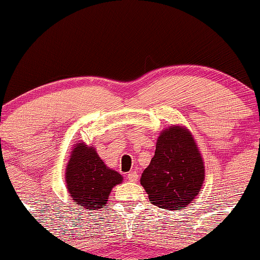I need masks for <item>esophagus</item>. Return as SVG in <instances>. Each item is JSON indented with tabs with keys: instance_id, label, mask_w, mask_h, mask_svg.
<instances>
[{
	"instance_id": "34e87169",
	"label": "esophagus",
	"mask_w": 260,
	"mask_h": 260,
	"mask_svg": "<svg viewBox=\"0 0 260 260\" xmlns=\"http://www.w3.org/2000/svg\"><path fill=\"white\" fill-rule=\"evenodd\" d=\"M127 180L129 182H136L138 181V174L136 171H131L129 174L127 175Z\"/></svg>"
}]
</instances>
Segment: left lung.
<instances>
[{
    "instance_id": "1",
    "label": "left lung",
    "mask_w": 260,
    "mask_h": 260,
    "mask_svg": "<svg viewBox=\"0 0 260 260\" xmlns=\"http://www.w3.org/2000/svg\"><path fill=\"white\" fill-rule=\"evenodd\" d=\"M204 165L194 139L186 128L171 126L157 138L150 165L140 177L153 204L181 210L193 202L204 181Z\"/></svg>"
}]
</instances>
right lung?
Segmentation results:
<instances>
[{
    "label": "right lung",
    "mask_w": 260,
    "mask_h": 260,
    "mask_svg": "<svg viewBox=\"0 0 260 260\" xmlns=\"http://www.w3.org/2000/svg\"><path fill=\"white\" fill-rule=\"evenodd\" d=\"M66 181L77 204L98 210L107 203L112 188L121 183L122 176L107 168L94 148L78 143L68 161Z\"/></svg>",
    "instance_id": "obj_1"
}]
</instances>
